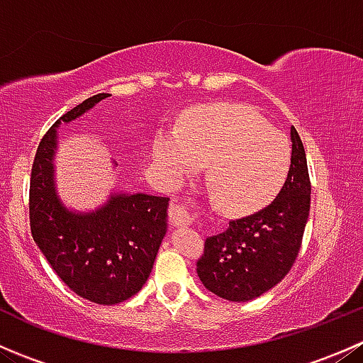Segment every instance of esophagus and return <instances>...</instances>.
<instances>
[{"label":"esophagus","instance_id":"esophagus-1","mask_svg":"<svg viewBox=\"0 0 363 363\" xmlns=\"http://www.w3.org/2000/svg\"><path fill=\"white\" fill-rule=\"evenodd\" d=\"M168 216L175 226H184L193 221V216L188 212V207L182 202H172L168 207Z\"/></svg>","mask_w":363,"mask_h":363}]
</instances>
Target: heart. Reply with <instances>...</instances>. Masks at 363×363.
<instances>
[{
  "instance_id": "b5f03b06",
  "label": "heart",
  "mask_w": 363,
  "mask_h": 363,
  "mask_svg": "<svg viewBox=\"0 0 363 363\" xmlns=\"http://www.w3.org/2000/svg\"><path fill=\"white\" fill-rule=\"evenodd\" d=\"M155 158L170 182L208 163V188L230 214L263 207L279 193L291 164V147L279 130L240 104H214L182 117L179 131L161 133Z\"/></svg>"
}]
</instances>
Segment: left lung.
Here are the masks:
<instances>
[{"label": "left lung", "instance_id": "8db88e82", "mask_svg": "<svg viewBox=\"0 0 363 363\" xmlns=\"http://www.w3.org/2000/svg\"><path fill=\"white\" fill-rule=\"evenodd\" d=\"M311 207V179L300 135L291 128V164L283 188L262 211L232 219L205 239L196 274L208 291L246 302L276 286L294 267Z\"/></svg>", "mask_w": 363, "mask_h": 363}]
</instances>
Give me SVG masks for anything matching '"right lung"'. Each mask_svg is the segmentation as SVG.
Wrapping results in <instances>:
<instances>
[{"mask_svg": "<svg viewBox=\"0 0 363 363\" xmlns=\"http://www.w3.org/2000/svg\"><path fill=\"white\" fill-rule=\"evenodd\" d=\"M107 96L84 100L40 140L29 181V226L36 246L73 294L112 306L133 296L147 281L167 232L168 199L116 195L93 214H73L60 203L52 181L57 124L82 116Z\"/></svg>", "mask_w": 363, "mask_h": 363, "instance_id": "add662e5", "label": "right lung"}]
</instances>
